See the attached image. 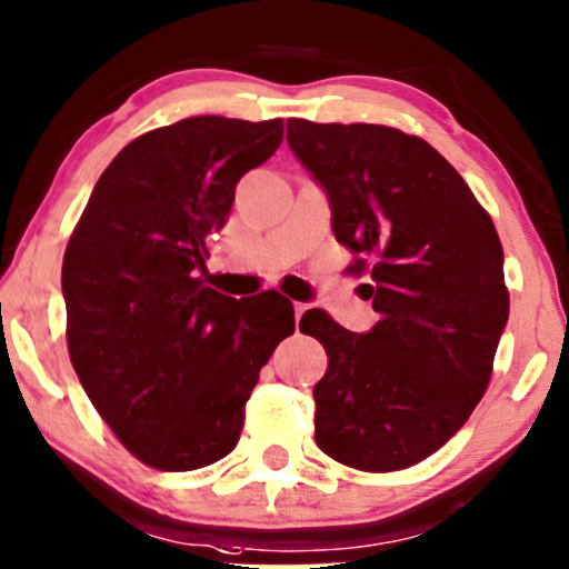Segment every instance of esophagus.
Returning a JSON list of instances; mask_svg holds the SVG:
<instances>
[{"instance_id": "1", "label": "esophagus", "mask_w": 569, "mask_h": 569, "mask_svg": "<svg viewBox=\"0 0 569 569\" xmlns=\"http://www.w3.org/2000/svg\"><path fill=\"white\" fill-rule=\"evenodd\" d=\"M308 311V306L306 302H295V321H300V316Z\"/></svg>"}]
</instances>
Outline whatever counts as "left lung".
Segmentation results:
<instances>
[{
	"mask_svg": "<svg viewBox=\"0 0 569 569\" xmlns=\"http://www.w3.org/2000/svg\"><path fill=\"white\" fill-rule=\"evenodd\" d=\"M287 143L323 188L331 230L373 258L368 335L313 308L300 331L329 366L313 387L316 445L368 470L410 468L476 410L510 316L505 253L483 206L423 138L387 124L287 120ZM358 258L350 271H363Z\"/></svg>",
	"mask_w": 569,
	"mask_h": 569,
	"instance_id": "left-lung-1",
	"label": "left lung"
}]
</instances>
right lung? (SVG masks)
<instances>
[{"instance_id":"obj_1","label":"right lung","mask_w":569,"mask_h":569,"mask_svg":"<svg viewBox=\"0 0 569 569\" xmlns=\"http://www.w3.org/2000/svg\"><path fill=\"white\" fill-rule=\"evenodd\" d=\"M282 120L188 117L130 140L96 182L62 261L68 350L114 437L157 470L230 455L271 352L295 331L279 292L206 287V238Z\"/></svg>"}]
</instances>
